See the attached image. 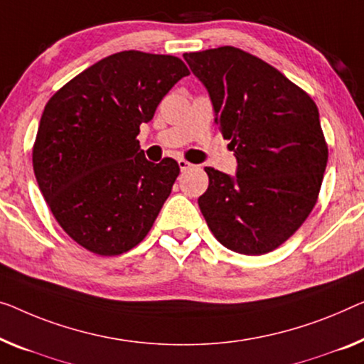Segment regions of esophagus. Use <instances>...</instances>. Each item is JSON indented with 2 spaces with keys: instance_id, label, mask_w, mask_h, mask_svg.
Wrapping results in <instances>:
<instances>
[{
  "instance_id": "esophagus-1",
  "label": "esophagus",
  "mask_w": 364,
  "mask_h": 364,
  "mask_svg": "<svg viewBox=\"0 0 364 364\" xmlns=\"http://www.w3.org/2000/svg\"><path fill=\"white\" fill-rule=\"evenodd\" d=\"M178 165H180L181 171H188V170H191V168H193V164H189V161H186L184 159L178 160Z\"/></svg>"
}]
</instances>
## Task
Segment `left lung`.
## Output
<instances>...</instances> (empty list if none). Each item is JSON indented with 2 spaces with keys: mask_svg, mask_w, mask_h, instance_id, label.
<instances>
[{
  "mask_svg": "<svg viewBox=\"0 0 364 364\" xmlns=\"http://www.w3.org/2000/svg\"><path fill=\"white\" fill-rule=\"evenodd\" d=\"M208 90L215 124L237 159V175L205 166L198 199L210 232L243 255L284 243L317 203L328 160L312 97L262 58L225 46L184 53Z\"/></svg>",
  "mask_w": 364,
  "mask_h": 364,
  "instance_id": "obj_1",
  "label": "left lung"
}]
</instances>
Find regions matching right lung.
Here are the masks:
<instances>
[{"instance_id": "add662e5", "label": "right lung", "mask_w": 364, "mask_h": 364, "mask_svg": "<svg viewBox=\"0 0 364 364\" xmlns=\"http://www.w3.org/2000/svg\"><path fill=\"white\" fill-rule=\"evenodd\" d=\"M188 75L178 57L124 50L48 100L32 149L36 180L62 229L86 250L129 252L154 225L180 166L173 159L151 164L137 135Z\"/></svg>"}]
</instances>
